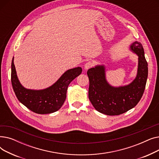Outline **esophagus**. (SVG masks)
<instances>
[{
    "label": "esophagus",
    "instance_id": "esophagus-1",
    "mask_svg": "<svg viewBox=\"0 0 159 159\" xmlns=\"http://www.w3.org/2000/svg\"><path fill=\"white\" fill-rule=\"evenodd\" d=\"M93 66V64L92 62L88 61V62H86V63L85 64V65H84V69H85V70H88L89 68H91V67H92Z\"/></svg>",
    "mask_w": 159,
    "mask_h": 159
}]
</instances>
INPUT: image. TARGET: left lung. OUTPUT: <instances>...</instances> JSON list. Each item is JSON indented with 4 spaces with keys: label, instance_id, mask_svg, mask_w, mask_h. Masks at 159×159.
Here are the masks:
<instances>
[{
    "label": "left lung",
    "instance_id": "obj_1",
    "mask_svg": "<svg viewBox=\"0 0 159 159\" xmlns=\"http://www.w3.org/2000/svg\"><path fill=\"white\" fill-rule=\"evenodd\" d=\"M130 49L139 57L137 77L129 84L113 87L106 79L104 65L96 66L87 71L89 86L88 97L98 112L107 115H119L134 107L140 101L146 87L148 75V62L143 45L135 41Z\"/></svg>",
    "mask_w": 159,
    "mask_h": 159
}]
</instances>
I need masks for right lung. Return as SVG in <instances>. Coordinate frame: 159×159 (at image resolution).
I'll return each mask as SVG.
<instances>
[{
	"label": "right lung",
	"mask_w": 159,
	"mask_h": 159,
	"mask_svg": "<svg viewBox=\"0 0 159 159\" xmlns=\"http://www.w3.org/2000/svg\"><path fill=\"white\" fill-rule=\"evenodd\" d=\"M13 60L14 57L11 62V79L15 95L22 104L38 114L52 113L59 110L66 100L70 82L82 71L80 67L68 70L52 86L41 90L29 89L20 83Z\"/></svg>",
	"instance_id": "add662e5"
}]
</instances>
